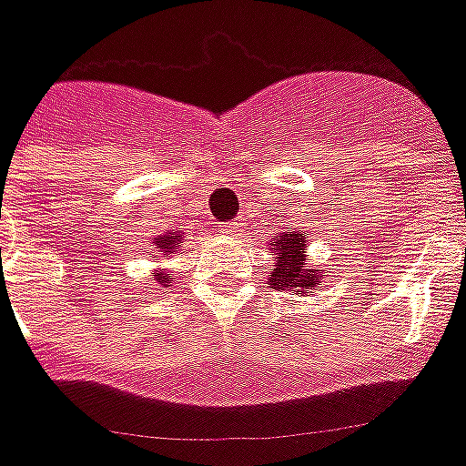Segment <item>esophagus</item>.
Returning <instances> with one entry per match:
<instances>
[{
    "mask_svg": "<svg viewBox=\"0 0 466 466\" xmlns=\"http://www.w3.org/2000/svg\"><path fill=\"white\" fill-rule=\"evenodd\" d=\"M244 227H247V219H234V222H227L222 224V234H227V237H237V234L244 232Z\"/></svg>",
    "mask_w": 466,
    "mask_h": 466,
    "instance_id": "esophagus-1",
    "label": "esophagus"
}]
</instances>
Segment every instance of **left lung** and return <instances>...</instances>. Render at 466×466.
I'll return each mask as SVG.
<instances>
[{
  "mask_svg": "<svg viewBox=\"0 0 466 466\" xmlns=\"http://www.w3.org/2000/svg\"><path fill=\"white\" fill-rule=\"evenodd\" d=\"M272 249H277V259H274L272 274H269V284L274 289H292L297 294H309V289L317 287V282L324 277L319 267L309 269L304 264L307 239L302 234L282 232L272 239Z\"/></svg>",
  "mask_w": 466,
  "mask_h": 466,
  "instance_id": "1",
  "label": "left lung"
}]
</instances>
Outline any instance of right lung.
Wrapping results in <instances>:
<instances>
[{"label": "right lung", "mask_w": 466, "mask_h": 466, "mask_svg": "<svg viewBox=\"0 0 466 466\" xmlns=\"http://www.w3.org/2000/svg\"><path fill=\"white\" fill-rule=\"evenodd\" d=\"M179 244H182V234L169 232V234H164V237H159V242H154V247L164 254H174V249H177ZM154 279H157V282H162L164 287H169V284H172V279H169L167 274L159 272V269L154 272Z\"/></svg>", "instance_id": "obj_1"}]
</instances>
